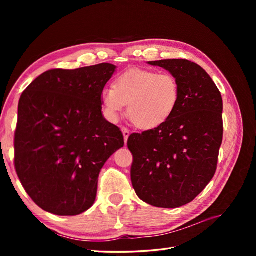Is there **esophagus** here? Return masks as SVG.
Wrapping results in <instances>:
<instances>
[{"label":"esophagus","mask_w":256,"mask_h":256,"mask_svg":"<svg viewBox=\"0 0 256 256\" xmlns=\"http://www.w3.org/2000/svg\"><path fill=\"white\" fill-rule=\"evenodd\" d=\"M122 134H124V140H125V143L127 144L128 138H129V136H130V131H129L127 128H125V127L122 128Z\"/></svg>","instance_id":"34e87169"}]
</instances>
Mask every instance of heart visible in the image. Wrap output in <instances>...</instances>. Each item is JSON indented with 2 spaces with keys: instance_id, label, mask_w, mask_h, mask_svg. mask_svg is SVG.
<instances>
[{
  "instance_id": "obj_1",
  "label": "heart",
  "mask_w": 256,
  "mask_h": 256,
  "mask_svg": "<svg viewBox=\"0 0 256 256\" xmlns=\"http://www.w3.org/2000/svg\"><path fill=\"white\" fill-rule=\"evenodd\" d=\"M180 102V88L171 74L130 69L114 81L113 88L102 92L104 112L112 122L118 120L128 104V116L142 130H152L166 124Z\"/></svg>"
}]
</instances>
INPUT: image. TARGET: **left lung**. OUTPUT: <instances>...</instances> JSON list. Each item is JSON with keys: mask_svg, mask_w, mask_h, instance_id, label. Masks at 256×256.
<instances>
[{"mask_svg": "<svg viewBox=\"0 0 256 256\" xmlns=\"http://www.w3.org/2000/svg\"><path fill=\"white\" fill-rule=\"evenodd\" d=\"M180 83V102L164 125L134 134L131 182L143 202L176 208L192 202L212 180L223 138V102L218 88L200 65L188 60H161Z\"/></svg>", "mask_w": 256, "mask_h": 256, "instance_id": "left-lung-1", "label": "left lung"}]
</instances>
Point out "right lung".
Masks as SVG:
<instances>
[{
    "label": "right lung",
    "instance_id": "right-lung-1",
    "mask_svg": "<svg viewBox=\"0 0 256 256\" xmlns=\"http://www.w3.org/2000/svg\"><path fill=\"white\" fill-rule=\"evenodd\" d=\"M116 66L52 69L22 92L14 132V168L35 204L58 216L90 209L99 173L124 146L102 115V92Z\"/></svg>",
    "mask_w": 256,
    "mask_h": 256
}]
</instances>
